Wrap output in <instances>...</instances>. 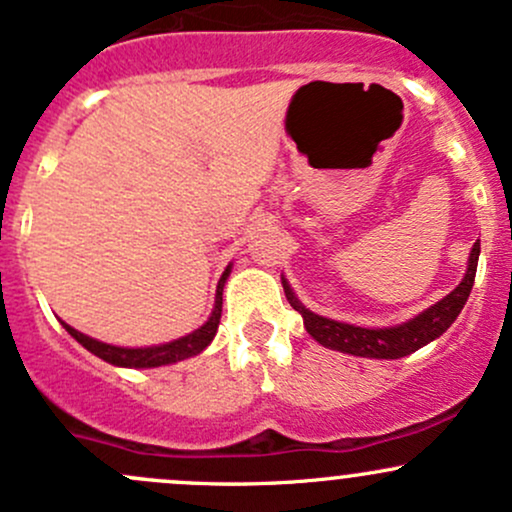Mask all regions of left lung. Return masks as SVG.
I'll return each instance as SVG.
<instances>
[{
    "instance_id": "1",
    "label": "left lung",
    "mask_w": 512,
    "mask_h": 512,
    "mask_svg": "<svg viewBox=\"0 0 512 512\" xmlns=\"http://www.w3.org/2000/svg\"><path fill=\"white\" fill-rule=\"evenodd\" d=\"M479 252H481V243L476 240L474 247H471L466 274L462 282H459L457 289L449 291L445 299L432 303L430 308H425V311L418 313L415 318L406 320V323L401 325H391V328H359V325L340 323V320L318 316V313L308 311V308L296 299L294 289H291L284 277H282V286H284L286 301L294 306V311L301 313L308 335H311L316 342H320L323 347L345 352V355H355V357L398 359V357L411 355V352L420 350V347L428 345V342L440 338L449 325L457 320L466 299H469L471 286H474L476 265H479Z\"/></svg>"
}]
</instances>
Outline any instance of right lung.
<instances>
[{
  "label": "right lung",
  "mask_w": 512,
  "mask_h": 512,
  "mask_svg": "<svg viewBox=\"0 0 512 512\" xmlns=\"http://www.w3.org/2000/svg\"><path fill=\"white\" fill-rule=\"evenodd\" d=\"M230 274V265L226 267V272L221 274V282L216 286V303H213V311L209 320H206L201 328H196L194 333L184 335V338L165 342V345H153V347H116V345H106V342H99L89 335L80 333L72 325L63 323V328L72 335L84 350H89L92 355H97L104 362L114 364V367H128V369H153V367H162V364H174L182 362V359L199 355L204 352L206 347L211 345L213 335H216L218 323H221V308H223V286H226V279Z\"/></svg>",
  "instance_id": "1"
}]
</instances>
